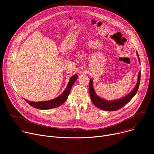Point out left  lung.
Listing matches in <instances>:
<instances>
[{
	"label": "left lung",
	"instance_id": "8db88e82",
	"mask_svg": "<svg viewBox=\"0 0 154 154\" xmlns=\"http://www.w3.org/2000/svg\"><path fill=\"white\" fill-rule=\"evenodd\" d=\"M137 55L138 57V59L140 62V58L139 57V54L137 52ZM140 71H139V75H138V81L134 87V90L130 93L128 94L125 97L120 99L119 100H116L114 101H107L103 99H101L99 97L96 95L95 93L94 89L92 85V79H90L89 82V93L91 99L93 103L95 106L103 110L106 111H114V110H117L119 109H120L122 107H123L125 105H126L128 102H130L131 100L134 97V96L137 93V91L139 89V87L140 84Z\"/></svg>",
	"mask_w": 154,
	"mask_h": 154
}]
</instances>
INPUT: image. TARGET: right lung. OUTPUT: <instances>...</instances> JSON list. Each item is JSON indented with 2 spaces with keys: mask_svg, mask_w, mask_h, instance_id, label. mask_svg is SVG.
Segmentation results:
<instances>
[{
  "mask_svg": "<svg viewBox=\"0 0 154 154\" xmlns=\"http://www.w3.org/2000/svg\"><path fill=\"white\" fill-rule=\"evenodd\" d=\"M78 78L77 75H73L70 80L66 88V90L63 91V92L57 98H56L55 99L51 100H48V101H44V102H30L27 100H25L30 106L32 107H33L36 109H41V110H47V109H51L53 108L57 107L60 106H61L62 104H63L66 101V100L68 98L69 94L70 93V91L71 90V88L73 85V84H74V82L76 81V80Z\"/></svg>",
  "mask_w": 154,
  "mask_h": 154,
  "instance_id": "1",
  "label": "right lung"
}]
</instances>
